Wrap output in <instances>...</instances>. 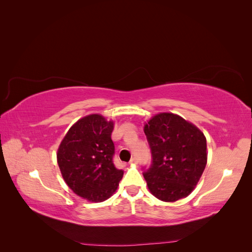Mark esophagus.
Segmentation results:
<instances>
[{
  "label": "esophagus",
  "instance_id": "obj_1",
  "mask_svg": "<svg viewBox=\"0 0 252 252\" xmlns=\"http://www.w3.org/2000/svg\"><path fill=\"white\" fill-rule=\"evenodd\" d=\"M129 164H130V165H136V164H138V159H136L135 158H132L130 159V162H129Z\"/></svg>",
  "mask_w": 252,
  "mask_h": 252
}]
</instances>
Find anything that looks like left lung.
<instances>
[{
  "label": "left lung",
  "mask_w": 252,
  "mask_h": 252,
  "mask_svg": "<svg viewBox=\"0 0 252 252\" xmlns=\"http://www.w3.org/2000/svg\"><path fill=\"white\" fill-rule=\"evenodd\" d=\"M152 164L143 173L149 191L163 202L184 199L193 191L207 164L204 133L171 112H159L144 125Z\"/></svg>",
  "instance_id": "8db88e82"
}]
</instances>
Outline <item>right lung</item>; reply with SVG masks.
Here are the masks:
<instances>
[{
    "instance_id": "obj_1",
    "label": "right lung",
    "mask_w": 252,
    "mask_h": 252,
    "mask_svg": "<svg viewBox=\"0 0 252 252\" xmlns=\"http://www.w3.org/2000/svg\"><path fill=\"white\" fill-rule=\"evenodd\" d=\"M113 127L114 122L102 114H89L75 122L58 148L57 161L65 183L88 202L109 199L123 178L124 171L112 161Z\"/></svg>"
}]
</instances>
